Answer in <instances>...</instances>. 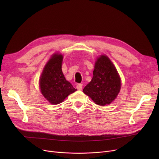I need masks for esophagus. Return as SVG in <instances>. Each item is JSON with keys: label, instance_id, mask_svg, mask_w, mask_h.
Segmentation results:
<instances>
[{"label": "esophagus", "instance_id": "obj_1", "mask_svg": "<svg viewBox=\"0 0 159 159\" xmlns=\"http://www.w3.org/2000/svg\"><path fill=\"white\" fill-rule=\"evenodd\" d=\"M77 89H79V90H81V89H82V84H78L77 85Z\"/></svg>", "mask_w": 159, "mask_h": 159}]
</instances>
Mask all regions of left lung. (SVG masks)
<instances>
[{"mask_svg": "<svg viewBox=\"0 0 159 159\" xmlns=\"http://www.w3.org/2000/svg\"><path fill=\"white\" fill-rule=\"evenodd\" d=\"M91 81L83 92L99 106L110 104L120 89V79L114 65L106 55H101L95 64Z\"/></svg>", "mask_w": 159, "mask_h": 159, "instance_id": "1", "label": "left lung"}]
</instances>
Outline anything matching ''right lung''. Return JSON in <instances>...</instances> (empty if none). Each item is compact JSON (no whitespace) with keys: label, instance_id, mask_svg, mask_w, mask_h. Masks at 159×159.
Returning a JSON list of instances; mask_svg holds the SVG:
<instances>
[{"label":"right lung","instance_id":"obj_1","mask_svg":"<svg viewBox=\"0 0 159 159\" xmlns=\"http://www.w3.org/2000/svg\"><path fill=\"white\" fill-rule=\"evenodd\" d=\"M62 55L54 54L46 64L40 78L41 93L53 104L62 102L66 97L77 90L64 76L62 71Z\"/></svg>","mask_w":159,"mask_h":159}]
</instances>
